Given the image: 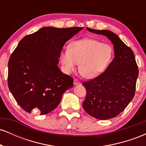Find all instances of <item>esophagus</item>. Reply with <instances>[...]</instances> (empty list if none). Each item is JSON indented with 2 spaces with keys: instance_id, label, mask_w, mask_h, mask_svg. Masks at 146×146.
I'll return each mask as SVG.
<instances>
[{
  "instance_id": "esophagus-1",
  "label": "esophagus",
  "mask_w": 146,
  "mask_h": 146,
  "mask_svg": "<svg viewBox=\"0 0 146 146\" xmlns=\"http://www.w3.org/2000/svg\"><path fill=\"white\" fill-rule=\"evenodd\" d=\"M73 84H74L75 85L80 84V81L79 80H78V79H75L74 82H73Z\"/></svg>"
}]
</instances>
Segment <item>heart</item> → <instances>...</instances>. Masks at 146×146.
Returning <instances> with one entry per match:
<instances>
[{
  "label": "heart",
  "instance_id": "heart-1",
  "mask_svg": "<svg viewBox=\"0 0 146 146\" xmlns=\"http://www.w3.org/2000/svg\"><path fill=\"white\" fill-rule=\"evenodd\" d=\"M113 48L94 39L80 40L73 42L68 51L60 53V61L66 73L75 70L80 63L79 71L86 78H93L102 73L113 57Z\"/></svg>",
  "mask_w": 146,
  "mask_h": 146
}]
</instances>
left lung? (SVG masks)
I'll return each instance as SVG.
<instances>
[{"mask_svg":"<svg viewBox=\"0 0 146 146\" xmlns=\"http://www.w3.org/2000/svg\"><path fill=\"white\" fill-rule=\"evenodd\" d=\"M87 29L108 37L114 44L115 58L103 73L83 82L86 95L82 106L90 116L109 119L119 115L135 96L138 66L132 50L115 33L108 30Z\"/></svg>","mask_w":146,"mask_h":146,"instance_id":"left-lung-1","label":"left lung"}]
</instances>
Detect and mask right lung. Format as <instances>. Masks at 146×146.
<instances>
[{
  "label": "right lung",
  "mask_w": 146,
  "mask_h": 146,
  "mask_svg": "<svg viewBox=\"0 0 146 146\" xmlns=\"http://www.w3.org/2000/svg\"><path fill=\"white\" fill-rule=\"evenodd\" d=\"M82 27L41 28L25 36L10 56L7 84L23 110L45 115L60 104L63 93L73 86V78L59 69L65 42Z\"/></svg>",
  "instance_id": "right-lung-1"
}]
</instances>
